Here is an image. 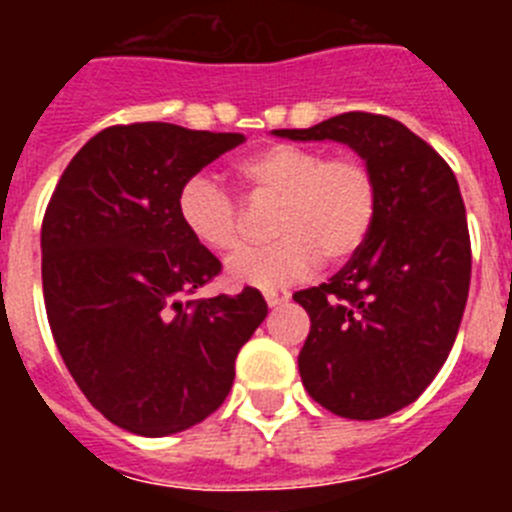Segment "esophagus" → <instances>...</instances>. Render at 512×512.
Segmentation results:
<instances>
[{
  "instance_id": "obj_1",
  "label": "esophagus",
  "mask_w": 512,
  "mask_h": 512,
  "mask_svg": "<svg viewBox=\"0 0 512 512\" xmlns=\"http://www.w3.org/2000/svg\"><path fill=\"white\" fill-rule=\"evenodd\" d=\"M264 297L269 307H282L284 302H289V292H266Z\"/></svg>"
}]
</instances>
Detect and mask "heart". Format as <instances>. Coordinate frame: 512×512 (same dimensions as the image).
<instances>
[{"instance_id":"b5f03b06","label":"heart","mask_w":512,"mask_h":512,"mask_svg":"<svg viewBox=\"0 0 512 512\" xmlns=\"http://www.w3.org/2000/svg\"><path fill=\"white\" fill-rule=\"evenodd\" d=\"M253 202L277 205L271 235L259 251L228 261L225 277L235 287L274 292L310 277L323 256L346 261L364 246L377 217V182L356 156H328L318 146L271 143L233 164ZM179 220L197 246L233 253L243 246V215L210 176H192L176 200Z\"/></svg>"}]
</instances>
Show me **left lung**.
Returning <instances> with one entry per match:
<instances>
[{
  "instance_id": "1",
  "label": "left lung",
  "mask_w": 512,
  "mask_h": 512,
  "mask_svg": "<svg viewBox=\"0 0 512 512\" xmlns=\"http://www.w3.org/2000/svg\"><path fill=\"white\" fill-rule=\"evenodd\" d=\"M289 140H336L377 182V217L328 284L295 292L310 315L305 390L325 410L377 420L418 400L459 333L472 277L467 210L449 164L402 122L346 112Z\"/></svg>"
}]
</instances>
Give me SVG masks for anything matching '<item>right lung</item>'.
<instances>
[{
    "label": "right lung",
    "mask_w": 512,
    "mask_h": 512,
    "mask_svg": "<svg viewBox=\"0 0 512 512\" xmlns=\"http://www.w3.org/2000/svg\"><path fill=\"white\" fill-rule=\"evenodd\" d=\"M241 133L115 125L63 171L40 230L43 297L79 390L125 431L192 428L228 397L235 356L264 323L259 289L182 302L220 261L184 230L176 200Z\"/></svg>",
    "instance_id": "obj_1"
}]
</instances>
